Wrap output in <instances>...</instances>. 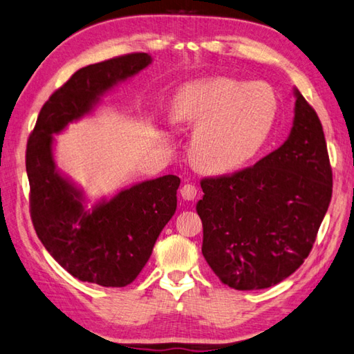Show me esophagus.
<instances>
[{"label":"esophagus","mask_w":354,"mask_h":354,"mask_svg":"<svg viewBox=\"0 0 354 354\" xmlns=\"http://www.w3.org/2000/svg\"><path fill=\"white\" fill-rule=\"evenodd\" d=\"M180 196L185 201H194V197L197 196V187L194 184H184V187L180 188Z\"/></svg>","instance_id":"34e87169"}]
</instances>
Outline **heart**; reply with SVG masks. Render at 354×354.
<instances>
[{
  "label": "heart",
  "mask_w": 354,
  "mask_h": 354,
  "mask_svg": "<svg viewBox=\"0 0 354 354\" xmlns=\"http://www.w3.org/2000/svg\"><path fill=\"white\" fill-rule=\"evenodd\" d=\"M277 96L266 83L216 78L185 84L171 104L176 122L197 125L192 158L209 171H231L249 162L270 136Z\"/></svg>",
  "instance_id": "b5f03b06"
}]
</instances>
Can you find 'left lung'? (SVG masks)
Segmentation results:
<instances>
[{
  "label": "left lung",
  "instance_id": "obj_1",
  "mask_svg": "<svg viewBox=\"0 0 354 354\" xmlns=\"http://www.w3.org/2000/svg\"><path fill=\"white\" fill-rule=\"evenodd\" d=\"M288 140L254 166L201 179L202 253L225 285L250 291L297 270L332 199V167L315 110L295 90Z\"/></svg>",
  "mask_w": 354,
  "mask_h": 354
}]
</instances>
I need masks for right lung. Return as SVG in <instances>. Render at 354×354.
Segmentation results:
<instances>
[{"mask_svg":"<svg viewBox=\"0 0 354 354\" xmlns=\"http://www.w3.org/2000/svg\"><path fill=\"white\" fill-rule=\"evenodd\" d=\"M149 63V54L133 53L81 68L44 104L27 143L30 216L39 240L73 277L106 288L127 286L142 271L175 214L180 179L166 175L145 180L86 211L81 192L57 174L53 134Z\"/></svg>","mask_w":354,"mask_h":354,"instance_id":"add662e5","label":"right lung"}]
</instances>
